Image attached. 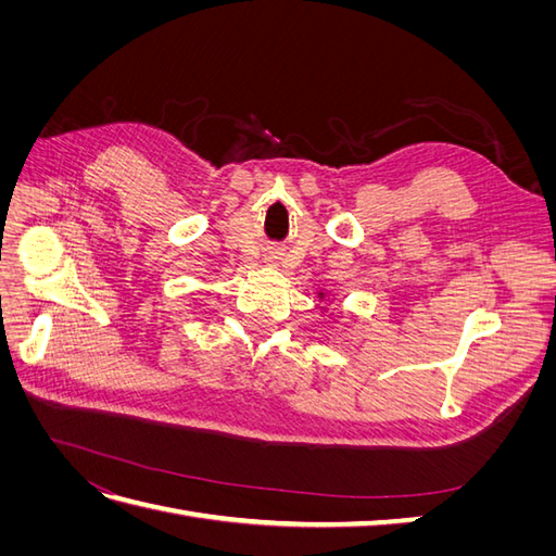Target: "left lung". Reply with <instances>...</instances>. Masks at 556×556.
I'll use <instances>...</instances> for the list:
<instances>
[{"mask_svg":"<svg viewBox=\"0 0 556 556\" xmlns=\"http://www.w3.org/2000/svg\"><path fill=\"white\" fill-rule=\"evenodd\" d=\"M327 296H329V294H327L325 290H319V292H317V299H319V301H325ZM319 308H323V306H319ZM323 311H327V308H323Z\"/></svg>","mask_w":556,"mask_h":556,"instance_id":"obj_1","label":"left lung"}]
</instances>
